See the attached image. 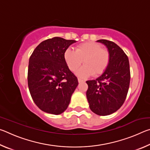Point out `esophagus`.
Masks as SVG:
<instances>
[{"mask_svg": "<svg viewBox=\"0 0 150 150\" xmlns=\"http://www.w3.org/2000/svg\"><path fill=\"white\" fill-rule=\"evenodd\" d=\"M83 81H83V79H79V78L78 79V82L79 83H82V82H83Z\"/></svg>", "mask_w": 150, "mask_h": 150, "instance_id": "34e87169", "label": "esophagus"}]
</instances>
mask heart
Here are the masks:
<instances>
[{
	"label": "heart",
	"mask_w": 150,
	"mask_h": 150,
	"mask_svg": "<svg viewBox=\"0 0 150 150\" xmlns=\"http://www.w3.org/2000/svg\"><path fill=\"white\" fill-rule=\"evenodd\" d=\"M110 54L98 43L88 42L81 43L75 47V52L67 49L64 53V59L71 71L77 70V75L81 77H87L92 75L98 77L105 71L110 63Z\"/></svg>",
	"instance_id": "b5f03b06"
}]
</instances>
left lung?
Instances as JSON below:
<instances>
[{
	"label": "left lung",
	"mask_w": 150,
	"mask_h": 150,
	"mask_svg": "<svg viewBox=\"0 0 150 150\" xmlns=\"http://www.w3.org/2000/svg\"><path fill=\"white\" fill-rule=\"evenodd\" d=\"M105 44L110 54L107 69L95 80L87 81V98L91 110L100 116L111 115L123 105L130 81L128 56L115 42L97 40Z\"/></svg>",
	"instance_id": "obj_1"
}]
</instances>
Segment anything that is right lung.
<instances>
[{"instance_id":"obj_1","label":"right lung","mask_w":150,"mask_h":150,"mask_svg":"<svg viewBox=\"0 0 150 150\" xmlns=\"http://www.w3.org/2000/svg\"><path fill=\"white\" fill-rule=\"evenodd\" d=\"M75 40L59 37L44 40L29 59L28 85L33 100L40 110L52 115L63 112L78 85L76 76L64 59L65 51Z\"/></svg>"}]
</instances>
